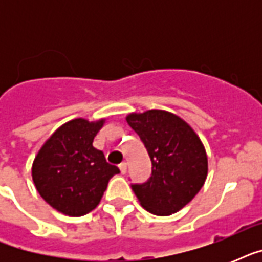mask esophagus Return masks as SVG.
Masks as SVG:
<instances>
[{"instance_id": "1", "label": "esophagus", "mask_w": 262, "mask_h": 262, "mask_svg": "<svg viewBox=\"0 0 262 262\" xmlns=\"http://www.w3.org/2000/svg\"><path fill=\"white\" fill-rule=\"evenodd\" d=\"M119 170L122 174H126V170H127V164L126 163H121L119 164Z\"/></svg>"}]
</instances>
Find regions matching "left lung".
Returning <instances> with one entry per match:
<instances>
[{"label": "left lung", "mask_w": 262, "mask_h": 262, "mask_svg": "<svg viewBox=\"0 0 262 262\" xmlns=\"http://www.w3.org/2000/svg\"><path fill=\"white\" fill-rule=\"evenodd\" d=\"M126 122L139 135L152 162L149 179L132 183V190L148 212L172 215L190 203L207 179L205 148L195 132L168 111L132 113Z\"/></svg>", "instance_id": "1"}]
</instances>
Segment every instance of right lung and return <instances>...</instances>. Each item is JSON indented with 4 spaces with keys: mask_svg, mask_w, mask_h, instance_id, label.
Here are the masks:
<instances>
[{
    "mask_svg": "<svg viewBox=\"0 0 262 262\" xmlns=\"http://www.w3.org/2000/svg\"><path fill=\"white\" fill-rule=\"evenodd\" d=\"M104 119L63 123L43 144L32 164L36 190L49 205L68 216H83L98 207L107 183L119 168L92 145Z\"/></svg>",
    "mask_w": 262,
    "mask_h": 262,
    "instance_id": "right-lung-1",
    "label": "right lung"
}]
</instances>
